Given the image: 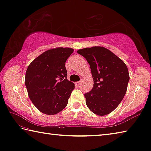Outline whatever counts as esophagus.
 Returning <instances> with one entry per match:
<instances>
[{
  "mask_svg": "<svg viewBox=\"0 0 151 151\" xmlns=\"http://www.w3.org/2000/svg\"><path fill=\"white\" fill-rule=\"evenodd\" d=\"M75 85H76V86H80L81 85V81H77V82H75Z\"/></svg>",
  "mask_w": 151,
  "mask_h": 151,
  "instance_id": "1",
  "label": "esophagus"
}]
</instances>
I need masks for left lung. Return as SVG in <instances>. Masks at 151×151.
Returning a JSON list of instances; mask_svg holds the SVG:
<instances>
[{"label":"left lung","mask_w":151,"mask_h":151,"mask_svg":"<svg viewBox=\"0 0 151 151\" xmlns=\"http://www.w3.org/2000/svg\"><path fill=\"white\" fill-rule=\"evenodd\" d=\"M90 65L94 85L85 94L86 104L96 115L103 116L115 109L127 93L130 80L128 68L107 49L94 46L78 50Z\"/></svg>","instance_id":"8db88e82"}]
</instances>
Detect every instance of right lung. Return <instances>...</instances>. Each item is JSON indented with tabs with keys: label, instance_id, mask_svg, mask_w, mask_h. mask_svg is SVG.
Masks as SVG:
<instances>
[{
	"label": "right lung",
	"instance_id": "right-lung-1",
	"mask_svg": "<svg viewBox=\"0 0 151 151\" xmlns=\"http://www.w3.org/2000/svg\"><path fill=\"white\" fill-rule=\"evenodd\" d=\"M73 52L69 47L47 50L27 68L24 83L28 95L44 114H57L68 104L75 85L67 79L65 63Z\"/></svg>",
	"mask_w": 151,
	"mask_h": 151
}]
</instances>
